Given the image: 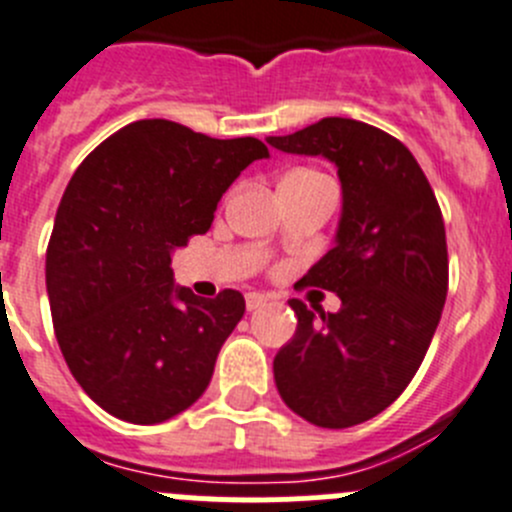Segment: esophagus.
<instances>
[{
  "mask_svg": "<svg viewBox=\"0 0 512 512\" xmlns=\"http://www.w3.org/2000/svg\"><path fill=\"white\" fill-rule=\"evenodd\" d=\"M267 303V295L265 293H247L245 295V305H247V310H257V308H262V305Z\"/></svg>",
  "mask_w": 512,
  "mask_h": 512,
  "instance_id": "34e87169",
  "label": "esophagus"
}]
</instances>
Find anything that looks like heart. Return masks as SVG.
Listing matches in <instances>:
<instances>
[{
  "mask_svg": "<svg viewBox=\"0 0 512 512\" xmlns=\"http://www.w3.org/2000/svg\"><path fill=\"white\" fill-rule=\"evenodd\" d=\"M293 174H295V171H293Z\"/></svg>",
  "mask_w": 512,
  "mask_h": 512,
  "instance_id": "1",
  "label": "heart"
}]
</instances>
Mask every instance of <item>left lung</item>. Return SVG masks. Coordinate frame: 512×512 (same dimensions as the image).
<instances>
[{
    "instance_id": "1",
    "label": "left lung",
    "mask_w": 512,
    "mask_h": 512,
    "mask_svg": "<svg viewBox=\"0 0 512 512\" xmlns=\"http://www.w3.org/2000/svg\"><path fill=\"white\" fill-rule=\"evenodd\" d=\"M267 143L336 164L343 194L336 245L303 278L341 310L288 300L298 328L272 361L275 386L305 422L353 427L407 389L437 331L450 270L442 212L412 151L369 123L333 116Z\"/></svg>"
}]
</instances>
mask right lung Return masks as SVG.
Segmentation results:
<instances>
[{"label":"right lung","instance_id":"right-lung-1","mask_svg":"<svg viewBox=\"0 0 512 512\" xmlns=\"http://www.w3.org/2000/svg\"><path fill=\"white\" fill-rule=\"evenodd\" d=\"M270 151L148 118L78 166L47 245L57 343L85 394L113 417L159 424L189 409L245 315V298L204 300L174 283L171 255L212 227L232 181Z\"/></svg>","mask_w":512,"mask_h":512}]
</instances>
